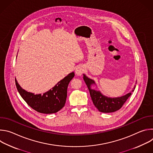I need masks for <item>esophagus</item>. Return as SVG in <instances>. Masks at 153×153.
Listing matches in <instances>:
<instances>
[{
	"mask_svg": "<svg viewBox=\"0 0 153 153\" xmlns=\"http://www.w3.org/2000/svg\"><path fill=\"white\" fill-rule=\"evenodd\" d=\"M84 71V69H83V67H82V66H79L78 67H77V68L76 69V74L77 75V76H81L82 74V73H83Z\"/></svg>",
	"mask_w": 153,
	"mask_h": 153,
	"instance_id": "1",
	"label": "esophagus"
}]
</instances>
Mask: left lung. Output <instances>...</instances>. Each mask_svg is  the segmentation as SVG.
Wrapping results in <instances>:
<instances>
[{
  "instance_id": "left-lung-1",
  "label": "left lung",
  "mask_w": 153,
  "mask_h": 153,
  "mask_svg": "<svg viewBox=\"0 0 153 153\" xmlns=\"http://www.w3.org/2000/svg\"><path fill=\"white\" fill-rule=\"evenodd\" d=\"M83 79L88 86L94 106L99 111L102 113H113L120 110L128 97L131 95V93H129L120 97L109 98L103 96L100 91L91 89V85L95 83L93 80L86 77L85 75H83Z\"/></svg>"
}]
</instances>
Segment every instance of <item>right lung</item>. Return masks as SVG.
<instances>
[{"mask_svg": "<svg viewBox=\"0 0 153 153\" xmlns=\"http://www.w3.org/2000/svg\"><path fill=\"white\" fill-rule=\"evenodd\" d=\"M74 72L61 80L47 93L34 94L27 92L20 87L15 79L16 88L21 97L33 110L40 113H56L65 106L67 97V88L71 80L74 77Z\"/></svg>", "mask_w": 153, "mask_h": 153, "instance_id": "right-lung-1", "label": "right lung"}]
</instances>
